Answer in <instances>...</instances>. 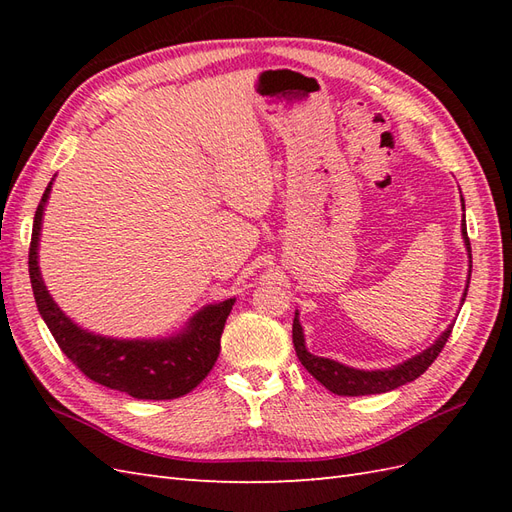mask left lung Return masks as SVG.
Segmentation results:
<instances>
[{"mask_svg": "<svg viewBox=\"0 0 512 512\" xmlns=\"http://www.w3.org/2000/svg\"><path fill=\"white\" fill-rule=\"evenodd\" d=\"M462 209H464V200H462ZM462 239H464L466 253H469V281H471V242H469V235H466L464 220H462ZM469 281H466V284H469ZM464 299H466V290L462 295V303ZM451 330H453V323L438 336L436 343L427 347V350H422L420 354L411 356L407 361L387 369H356L350 365H343L339 361H332V358L310 354L306 347V336H303V328L299 323V312H295V321H292V343H295L301 365L306 367L325 389H330L332 394L369 396V394H385V391L407 385L411 380H416L418 376L427 372L429 365L436 361L438 354L442 352L444 343L449 341Z\"/></svg>", "mask_w": 512, "mask_h": 512, "instance_id": "left-lung-1", "label": "left lung"}]
</instances>
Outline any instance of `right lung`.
<instances>
[{"label": "right lung", "mask_w": 512, "mask_h": 512, "mask_svg": "<svg viewBox=\"0 0 512 512\" xmlns=\"http://www.w3.org/2000/svg\"><path fill=\"white\" fill-rule=\"evenodd\" d=\"M52 180L43 191L32 224L28 273L41 319L61 352L94 383L125 391L138 400H171L189 394L217 361L224 323L235 299L209 303L195 312L180 332L158 339H116L83 330L57 306L39 270L41 224Z\"/></svg>", "instance_id": "1"}]
</instances>
